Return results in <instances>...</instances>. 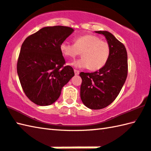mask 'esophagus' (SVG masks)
Returning a JSON list of instances; mask_svg holds the SVG:
<instances>
[{
    "mask_svg": "<svg viewBox=\"0 0 151 151\" xmlns=\"http://www.w3.org/2000/svg\"><path fill=\"white\" fill-rule=\"evenodd\" d=\"M74 73H75V75H79V71L77 70H74Z\"/></svg>",
    "mask_w": 151,
    "mask_h": 151,
    "instance_id": "34e87169",
    "label": "esophagus"
}]
</instances>
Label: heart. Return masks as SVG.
I'll list each match as a JSON object with an SVG mask.
<instances>
[{"mask_svg": "<svg viewBox=\"0 0 151 151\" xmlns=\"http://www.w3.org/2000/svg\"><path fill=\"white\" fill-rule=\"evenodd\" d=\"M73 41V45L64 41L60 45L61 52L66 57L74 58L81 52L82 58L70 63L72 66L96 71L103 68L109 61L111 52L110 45L99 37L84 35L76 37Z\"/></svg>", "mask_w": 151, "mask_h": 151, "instance_id": "heart-1", "label": "heart"}]
</instances>
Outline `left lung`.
Listing matches in <instances>:
<instances>
[{
  "instance_id": "left-lung-1",
  "label": "left lung",
  "mask_w": 151,
  "mask_h": 151,
  "mask_svg": "<svg viewBox=\"0 0 151 151\" xmlns=\"http://www.w3.org/2000/svg\"><path fill=\"white\" fill-rule=\"evenodd\" d=\"M103 35L110 45L111 52L105 66L93 73L81 72L80 96L85 106L93 110L102 109L115 100L127 76V54L124 45L112 33L96 31Z\"/></svg>"
}]
</instances>
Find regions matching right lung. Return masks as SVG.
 <instances>
[{"instance_id":"obj_1","label":"right lung","mask_w":151,"mask_h":151,"mask_svg":"<svg viewBox=\"0 0 151 151\" xmlns=\"http://www.w3.org/2000/svg\"><path fill=\"white\" fill-rule=\"evenodd\" d=\"M69 27H45L25 39L17 72L27 98L39 106H48L59 98L62 87L74 76L66 63L60 45L73 32Z\"/></svg>"}]
</instances>
